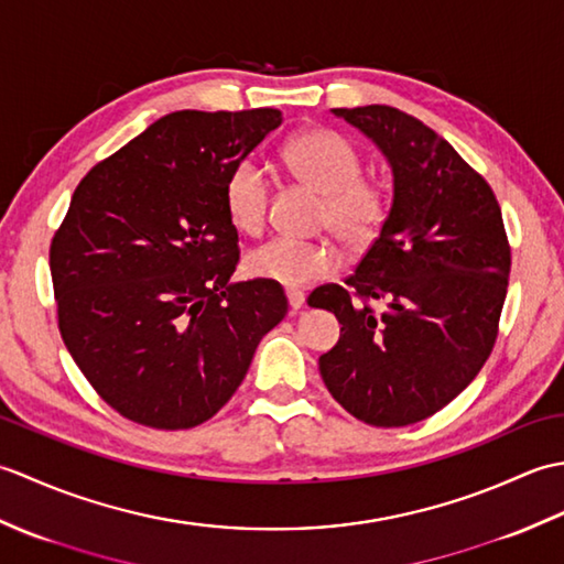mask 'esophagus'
Segmentation results:
<instances>
[{
	"label": "esophagus",
	"mask_w": 564,
	"mask_h": 564,
	"mask_svg": "<svg viewBox=\"0 0 564 564\" xmlns=\"http://www.w3.org/2000/svg\"><path fill=\"white\" fill-rule=\"evenodd\" d=\"M289 305L291 313H297L305 305V293L303 291H289Z\"/></svg>",
	"instance_id": "obj_1"
}]
</instances>
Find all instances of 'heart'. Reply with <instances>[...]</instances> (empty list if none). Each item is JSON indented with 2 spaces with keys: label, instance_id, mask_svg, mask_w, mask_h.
<instances>
[{
  "label": "heart",
  "instance_id": "1",
  "mask_svg": "<svg viewBox=\"0 0 564 564\" xmlns=\"http://www.w3.org/2000/svg\"><path fill=\"white\" fill-rule=\"evenodd\" d=\"M293 174L322 196L319 223L351 249H364L378 237L388 218V194L378 182L364 178V160L344 135L327 128L307 130L285 150ZM269 174L257 158L239 160L225 182V210L239 232L254 235L267 220ZM245 269L259 281L285 289L325 279L337 269V254L327 245L275 237L245 257Z\"/></svg>",
  "mask_w": 564,
  "mask_h": 564
}]
</instances>
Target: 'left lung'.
I'll return each instance as SVG.
<instances>
[{
	"label": "left lung",
	"instance_id": "obj_1",
	"mask_svg": "<svg viewBox=\"0 0 564 564\" xmlns=\"http://www.w3.org/2000/svg\"><path fill=\"white\" fill-rule=\"evenodd\" d=\"M332 113L386 154L392 206L346 285L307 297L341 325L319 373L361 422L416 424L492 354L511 269L505 220L485 178L414 116L380 104Z\"/></svg>",
	"mask_w": 564,
	"mask_h": 564
}]
</instances>
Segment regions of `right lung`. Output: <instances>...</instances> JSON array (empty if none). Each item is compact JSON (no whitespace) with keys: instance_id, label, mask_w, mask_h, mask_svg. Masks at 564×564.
I'll list each match as a JSON object with an SVG mask.
<instances>
[{"instance_id":"1","label":"right lung","mask_w":564,"mask_h":564,"mask_svg":"<svg viewBox=\"0 0 564 564\" xmlns=\"http://www.w3.org/2000/svg\"><path fill=\"white\" fill-rule=\"evenodd\" d=\"M281 111H176L82 178L51 245L57 325L106 404L191 429L245 380L289 313L281 283L239 281L225 182Z\"/></svg>"}]
</instances>
